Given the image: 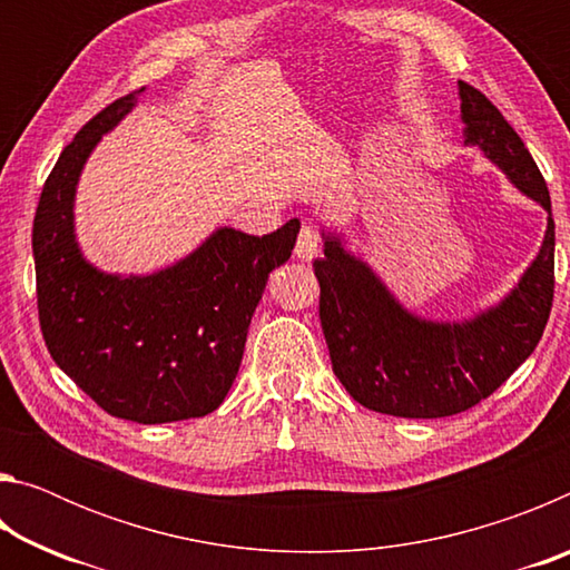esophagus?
<instances>
[{"label": "esophagus", "mask_w": 570, "mask_h": 570, "mask_svg": "<svg viewBox=\"0 0 570 570\" xmlns=\"http://www.w3.org/2000/svg\"><path fill=\"white\" fill-rule=\"evenodd\" d=\"M320 246H322L320 230H316L314 226H304L302 230H298L294 254H296V258H302V262H312V258L320 256Z\"/></svg>", "instance_id": "1"}]
</instances>
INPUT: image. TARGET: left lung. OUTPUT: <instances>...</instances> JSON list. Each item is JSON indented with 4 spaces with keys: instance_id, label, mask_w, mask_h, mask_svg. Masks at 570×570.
<instances>
[{
    "instance_id": "8db88e82",
    "label": "left lung",
    "mask_w": 570,
    "mask_h": 570,
    "mask_svg": "<svg viewBox=\"0 0 570 570\" xmlns=\"http://www.w3.org/2000/svg\"><path fill=\"white\" fill-rule=\"evenodd\" d=\"M465 142L478 146L515 188L551 214V196L525 142L485 95L460 82ZM556 224L518 286L498 306L460 324L410 314L377 274L336 236H324L320 320L336 380L366 410L435 420L475 407L493 394L543 336L553 306Z\"/></svg>"
}]
</instances>
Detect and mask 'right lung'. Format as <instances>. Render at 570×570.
Wrapping results in <instances>:
<instances>
[{"label": "right lung", "mask_w": 570, "mask_h": 570, "mask_svg": "<svg viewBox=\"0 0 570 570\" xmlns=\"http://www.w3.org/2000/svg\"><path fill=\"white\" fill-rule=\"evenodd\" d=\"M138 92L95 115L57 158L35 214L32 250L37 312L55 364L112 417L160 424L204 417L224 402L250 316L268 274L292 256L298 220L266 236L218 228L150 276L122 278L85 262L72 224L77 178Z\"/></svg>", "instance_id": "obj_1"}]
</instances>
